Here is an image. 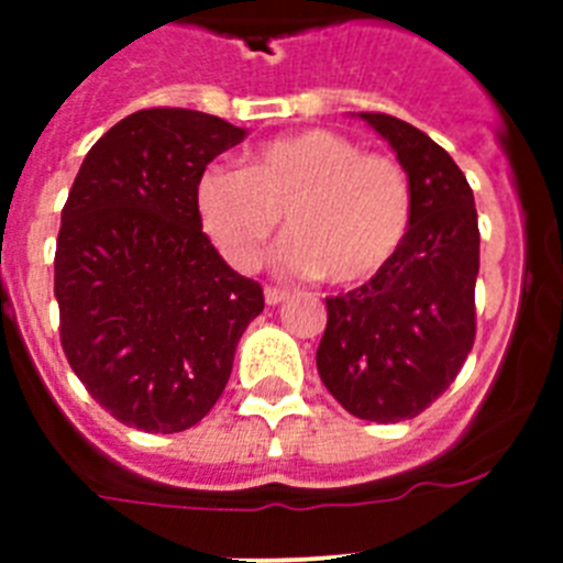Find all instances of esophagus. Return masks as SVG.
Segmentation results:
<instances>
[{
    "label": "esophagus",
    "instance_id": "obj_1",
    "mask_svg": "<svg viewBox=\"0 0 563 563\" xmlns=\"http://www.w3.org/2000/svg\"><path fill=\"white\" fill-rule=\"evenodd\" d=\"M287 298V290H282V287H273V285H267L265 287V301L267 305H282V301H285Z\"/></svg>",
    "mask_w": 563,
    "mask_h": 563
}]
</instances>
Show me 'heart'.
Masks as SVG:
<instances>
[{
    "mask_svg": "<svg viewBox=\"0 0 563 563\" xmlns=\"http://www.w3.org/2000/svg\"><path fill=\"white\" fill-rule=\"evenodd\" d=\"M211 242L251 271L287 213L278 262L292 276L363 285L389 265L411 225L409 174L389 154L363 152L330 129L287 134L247 154L245 168L211 166L197 183Z\"/></svg>",
    "mask_w": 563,
    "mask_h": 563,
    "instance_id": "b5f03b06",
    "label": "heart"
}]
</instances>
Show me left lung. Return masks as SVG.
Returning <instances> with one entry per match:
<instances>
[{
    "label": "left lung",
    "mask_w": 563,
    "mask_h": 563,
    "mask_svg": "<svg viewBox=\"0 0 563 563\" xmlns=\"http://www.w3.org/2000/svg\"><path fill=\"white\" fill-rule=\"evenodd\" d=\"M397 152L411 183V225L391 262L327 298L318 375L350 415L411 420L460 375L476 338L479 222L451 154L411 123L361 112Z\"/></svg>",
    "instance_id": "1"
}]
</instances>
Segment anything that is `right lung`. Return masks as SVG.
I'll return each instance as SVG.
<instances>
[{"mask_svg":"<svg viewBox=\"0 0 563 563\" xmlns=\"http://www.w3.org/2000/svg\"><path fill=\"white\" fill-rule=\"evenodd\" d=\"M245 129L154 107L114 123L84 157L56 242L58 332L69 366L114 420L177 434L225 391L262 285L202 233L197 183Z\"/></svg>","mask_w":563,"mask_h":563,"instance_id":"obj_1","label":"right lung"}]
</instances>
